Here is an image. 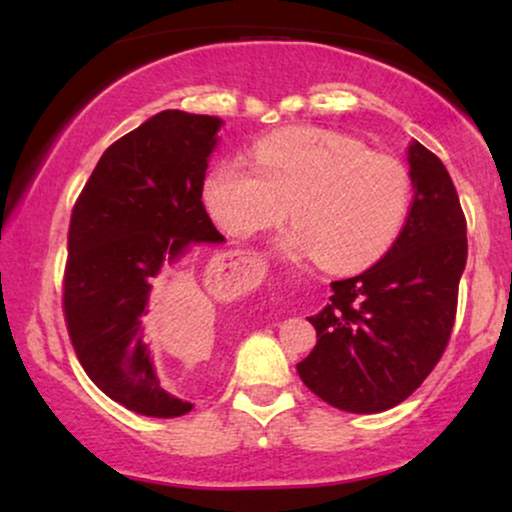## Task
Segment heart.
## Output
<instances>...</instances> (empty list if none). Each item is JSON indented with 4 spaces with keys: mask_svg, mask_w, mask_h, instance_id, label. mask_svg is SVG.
I'll list each match as a JSON object with an SVG mask.
<instances>
[{
    "mask_svg": "<svg viewBox=\"0 0 512 512\" xmlns=\"http://www.w3.org/2000/svg\"><path fill=\"white\" fill-rule=\"evenodd\" d=\"M254 165L221 160L207 172L202 202L233 237H254L298 223L282 240L289 251L317 254L331 270L373 263L403 233L412 205L408 167L359 139L321 128H286L263 137Z\"/></svg>",
    "mask_w": 512,
    "mask_h": 512,
    "instance_id": "obj_1",
    "label": "heart"
}]
</instances>
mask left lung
<instances>
[{"instance_id": "left-lung-1", "label": "left lung", "mask_w": 512, "mask_h": 512, "mask_svg": "<svg viewBox=\"0 0 512 512\" xmlns=\"http://www.w3.org/2000/svg\"><path fill=\"white\" fill-rule=\"evenodd\" d=\"M408 163L415 198L403 233L373 268L331 282L328 305L307 317L317 345L296 366L321 401L356 415L403 403L436 368L457 314L468 254L457 188L419 142Z\"/></svg>"}]
</instances>
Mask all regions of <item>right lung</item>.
<instances>
[{
	"label": "right lung",
	"mask_w": 512,
	"mask_h": 512,
	"mask_svg": "<svg viewBox=\"0 0 512 512\" xmlns=\"http://www.w3.org/2000/svg\"><path fill=\"white\" fill-rule=\"evenodd\" d=\"M221 125L160 111L102 153L74 205L62 298L69 338L90 380L137 415L193 410L160 387L146 338L181 258L223 242L202 205Z\"/></svg>",
	"instance_id": "add662e5"
}]
</instances>
